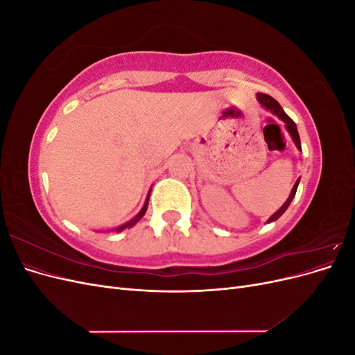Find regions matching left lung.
<instances>
[{
	"mask_svg": "<svg viewBox=\"0 0 355 355\" xmlns=\"http://www.w3.org/2000/svg\"><path fill=\"white\" fill-rule=\"evenodd\" d=\"M256 96H257V101H259V103L263 106L265 110L271 111L274 115H277L278 118H280L282 121H284L288 135L292 136V139H293V142H295L296 148H297L299 151H300V139H299V133H297V128H296L295 121H293L292 118H290V116L283 111V108L280 106V103H278L274 98H271V96H268V94H265V93H257ZM299 180H300V179H297V180H296V184L293 185L292 192H290V196H288V198L286 200V202L283 204V206H282L280 209H278L270 219H268V223L272 222V220H277V219L280 218L282 214L287 210V207L290 206V202H292V200H293V197H295V194H296V189H297V185H299Z\"/></svg>",
	"mask_w": 355,
	"mask_h": 355,
	"instance_id": "left-lung-1",
	"label": "left lung"
}]
</instances>
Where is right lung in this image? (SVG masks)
Wrapping results in <instances>:
<instances>
[{"mask_svg": "<svg viewBox=\"0 0 355 355\" xmlns=\"http://www.w3.org/2000/svg\"><path fill=\"white\" fill-rule=\"evenodd\" d=\"M148 201H149V194H148V197H146V200H145V204H144V207H142V210L139 211L136 216L132 219V220H128L127 223H124V225H121V227H118L115 231L116 232H120V231H123V230H125V228H132L133 225H136L139 220H141L142 218H144V214H145V211H146V209H148Z\"/></svg>", "mask_w": 355, "mask_h": 355, "instance_id": "add662e5", "label": "right lung"}]
</instances>
